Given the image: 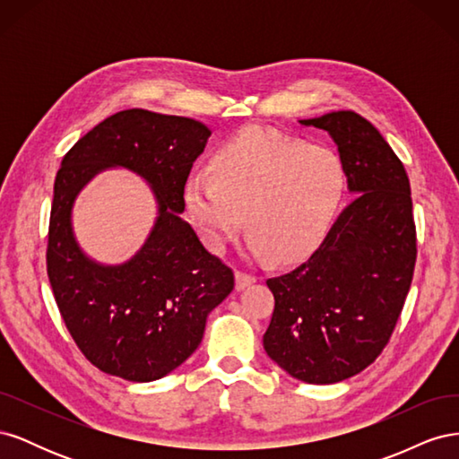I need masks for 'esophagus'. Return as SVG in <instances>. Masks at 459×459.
<instances>
[{"label":"esophagus","instance_id":"esophagus-1","mask_svg":"<svg viewBox=\"0 0 459 459\" xmlns=\"http://www.w3.org/2000/svg\"><path fill=\"white\" fill-rule=\"evenodd\" d=\"M255 281H256V275L241 272V270L235 272V287H238L239 290L245 287H251Z\"/></svg>","mask_w":459,"mask_h":459}]
</instances>
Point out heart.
Wrapping results in <instances>:
<instances>
[{"label": "heart", "mask_w": 459, "mask_h": 459, "mask_svg": "<svg viewBox=\"0 0 459 459\" xmlns=\"http://www.w3.org/2000/svg\"><path fill=\"white\" fill-rule=\"evenodd\" d=\"M208 169L186 184L187 212L203 241L224 251L247 214L253 253L275 260H295L325 238L349 186L335 149L264 126L230 137Z\"/></svg>", "instance_id": "b5f03b06"}]
</instances>
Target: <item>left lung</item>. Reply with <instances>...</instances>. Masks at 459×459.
<instances>
[{"label":"left lung","instance_id":"obj_1","mask_svg":"<svg viewBox=\"0 0 459 459\" xmlns=\"http://www.w3.org/2000/svg\"><path fill=\"white\" fill-rule=\"evenodd\" d=\"M300 124L333 137L358 197L307 262L266 281L275 307L264 351L290 377L331 385L383 352L404 308L418 243L408 174L379 130L354 110Z\"/></svg>","mask_w":459,"mask_h":459}]
</instances>
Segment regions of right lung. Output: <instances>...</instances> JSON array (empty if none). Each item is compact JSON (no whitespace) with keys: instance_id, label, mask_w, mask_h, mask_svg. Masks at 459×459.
Instances as JSON below:
<instances>
[{"instance_id":"1","label":"right lung","mask_w":459,"mask_h":459,"mask_svg":"<svg viewBox=\"0 0 459 459\" xmlns=\"http://www.w3.org/2000/svg\"><path fill=\"white\" fill-rule=\"evenodd\" d=\"M208 135L199 120L128 108L97 124L63 157L53 187L48 277L76 346L108 375L145 383L184 364L197 351L206 316L235 285L231 268L179 218L189 170ZM110 165L140 173L160 204L143 251L120 267L90 261L70 224L79 189Z\"/></svg>"}]
</instances>
